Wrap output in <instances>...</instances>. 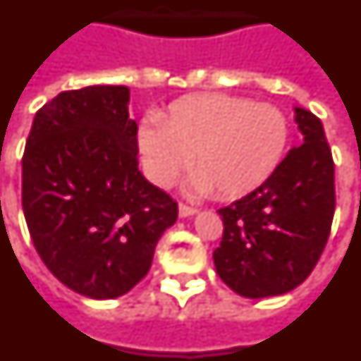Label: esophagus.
I'll return each mask as SVG.
<instances>
[{
	"label": "esophagus",
	"instance_id": "esophagus-1",
	"mask_svg": "<svg viewBox=\"0 0 361 361\" xmlns=\"http://www.w3.org/2000/svg\"><path fill=\"white\" fill-rule=\"evenodd\" d=\"M178 213H180V218H187V216H195L198 211H196L195 207H189V205L180 204V207H178Z\"/></svg>",
	"mask_w": 361,
	"mask_h": 361
}]
</instances>
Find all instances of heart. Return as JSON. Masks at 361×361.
<instances>
[{
	"instance_id": "1",
	"label": "heart",
	"mask_w": 361,
	"mask_h": 361,
	"mask_svg": "<svg viewBox=\"0 0 361 361\" xmlns=\"http://www.w3.org/2000/svg\"><path fill=\"white\" fill-rule=\"evenodd\" d=\"M286 145L283 111L222 93L181 99L161 117H147L139 128L148 180L165 189L190 159L195 171L185 181L190 196L214 190L224 200L250 195L277 171Z\"/></svg>"
}]
</instances>
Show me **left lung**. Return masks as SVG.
Returning <instances> with one entry per match:
<instances>
[{
  "mask_svg": "<svg viewBox=\"0 0 361 361\" xmlns=\"http://www.w3.org/2000/svg\"><path fill=\"white\" fill-rule=\"evenodd\" d=\"M302 141L264 185L218 211L224 222L214 268L247 299L283 295L305 281L329 240L334 216V163L323 124L293 106Z\"/></svg>",
  "mask_w": 361,
  "mask_h": 361,
  "instance_id": "left-lung-1",
  "label": "left lung"
}]
</instances>
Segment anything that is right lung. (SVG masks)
<instances>
[{
	"instance_id": "obj_1",
	"label": "right lung",
	"mask_w": 361,
	"mask_h": 361,
	"mask_svg": "<svg viewBox=\"0 0 361 361\" xmlns=\"http://www.w3.org/2000/svg\"><path fill=\"white\" fill-rule=\"evenodd\" d=\"M126 86L62 92L35 115L21 204L51 274L90 299H115L152 266L178 205L137 169Z\"/></svg>"
}]
</instances>
